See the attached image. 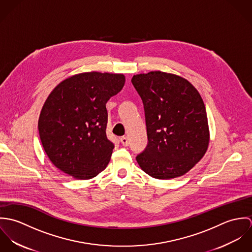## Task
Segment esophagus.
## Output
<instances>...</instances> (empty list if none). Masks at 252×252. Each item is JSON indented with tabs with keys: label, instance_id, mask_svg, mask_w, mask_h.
<instances>
[{
	"label": "esophagus",
	"instance_id": "1",
	"mask_svg": "<svg viewBox=\"0 0 252 252\" xmlns=\"http://www.w3.org/2000/svg\"><path fill=\"white\" fill-rule=\"evenodd\" d=\"M120 142H121V144H123L124 146H128V145H129V140H128L127 137H122V138L120 139Z\"/></svg>",
	"mask_w": 252,
	"mask_h": 252
}]
</instances>
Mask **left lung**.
Wrapping results in <instances>:
<instances>
[{"label":"left lung","mask_w":252,"mask_h":252,"mask_svg":"<svg viewBox=\"0 0 252 252\" xmlns=\"http://www.w3.org/2000/svg\"><path fill=\"white\" fill-rule=\"evenodd\" d=\"M132 83L144 104L148 143L136 159L148 176L171 180L205 155L210 131L205 104L185 78L168 72L136 74Z\"/></svg>","instance_id":"8db88e82"}]
</instances>
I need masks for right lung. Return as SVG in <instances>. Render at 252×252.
Wrapping results in <instances>:
<instances>
[{
  "instance_id": "right-lung-1",
  "label": "right lung",
  "mask_w": 252,
  "mask_h": 252,
  "mask_svg": "<svg viewBox=\"0 0 252 252\" xmlns=\"http://www.w3.org/2000/svg\"><path fill=\"white\" fill-rule=\"evenodd\" d=\"M122 73L89 72L60 82L38 118V133L52 164L77 180H90L108 166L114 148L107 137L108 100L121 91Z\"/></svg>"
}]
</instances>
